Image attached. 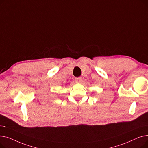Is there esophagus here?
I'll return each mask as SVG.
<instances>
[{"instance_id":"34e87169","label":"esophagus","mask_w":148,"mask_h":148,"mask_svg":"<svg viewBox=\"0 0 148 148\" xmlns=\"http://www.w3.org/2000/svg\"><path fill=\"white\" fill-rule=\"evenodd\" d=\"M82 80V77H77V78L75 79V83H80Z\"/></svg>"}]
</instances>
